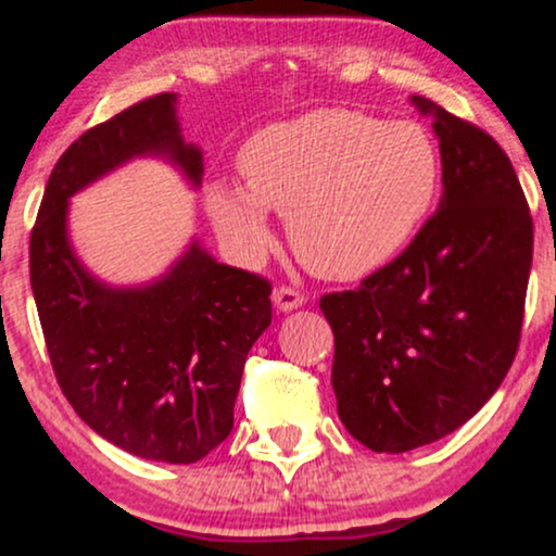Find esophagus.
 <instances>
[{"mask_svg": "<svg viewBox=\"0 0 556 556\" xmlns=\"http://www.w3.org/2000/svg\"><path fill=\"white\" fill-rule=\"evenodd\" d=\"M271 300H274V308L282 311V314H290V311H295L305 303V298L300 295L298 290H292V287H279V290H274Z\"/></svg>", "mask_w": 556, "mask_h": 556, "instance_id": "34e87169", "label": "esophagus"}]
</instances>
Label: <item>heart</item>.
<instances>
[{
	"instance_id": "obj_1",
	"label": "heart",
	"mask_w": 556,
	"mask_h": 556,
	"mask_svg": "<svg viewBox=\"0 0 556 556\" xmlns=\"http://www.w3.org/2000/svg\"><path fill=\"white\" fill-rule=\"evenodd\" d=\"M245 188L214 182L206 206L242 256L269 251V212L287 216L298 258L327 279H358L389 264L429 216L442 162L413 119L318 110L274 123L240 151Z\"/></svg>"
}]
</instances>
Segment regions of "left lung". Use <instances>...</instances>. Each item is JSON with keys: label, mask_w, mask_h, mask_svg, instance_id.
Here are the masks:
<instances>
[{"label": "left lung", "mask_w": 556, "mask_h": 556, "mask_svg": "<svg viewBox=\"0 0 556 556\" xmlns=\"http://www.w3.org/2000/svg\"><path fill=\"white\" fill-rule=\"evenodd\" d=\"M442 154V201L416 240L358 290L321 298L334 331L331 387L344 429L400 455L460 429L518 353L533 222L489 132L424 96Z\"/></svg>", "instance_id": "left-lung-1"}]
</instances>
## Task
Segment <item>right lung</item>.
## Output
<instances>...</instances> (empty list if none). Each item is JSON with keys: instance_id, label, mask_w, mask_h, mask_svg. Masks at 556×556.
Returning a JSON list of instances; mask_svg holds the SVG:
<instances>
[{"instance_id": "1", "label": "right lung", "mask_w": 556, "mask_h": 556, "mask_svg": "<svg viewBox=\"0 0 556 556\" xmlns=\"http://www.w3.org/2000/svg\"><path fill=\"white\" fill-rule=\"evenodd\" d=\"M132 159H164L201 188L203 151L182 138L177 93L138 101L60 156L30 232V287L75 413L130 455L190 465L232 431L245 358L271 324V285L195 238L151 282L88 271L70 240V198Z\"/></svg>"}]
</instances>
